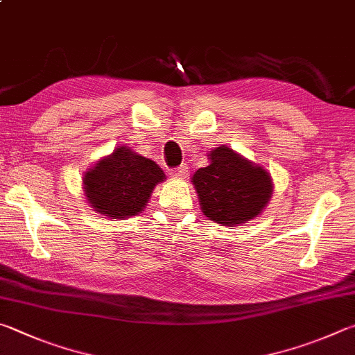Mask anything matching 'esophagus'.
Wrapping results in <instances>:
<instances>
[{"label":"esophagus","mask_w":355,"mask_h":355,"mask_svg":"<svg viewBox=\"0 0 355 355\" xmlns=\"http://www.w3.org/2000/svg\"><path fill=\"white\" fill-rule=\"evenodd\" d=\"M186 173H188V166H186V164L178 166V167H175V169L171 171V175L175 177V178H184Z\"/></svg>","instance_id":"34e87169"}]
</instances>
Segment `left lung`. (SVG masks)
<instances>
[{
	"label": "left lung",
	"mask_w": 355,
	"mask_h": 355,
	"mask_svg": "<svg viewBox=\"0 0 355 355\" xmlns=\"http://www.w3.org/2000/svg\"><path fill=\"white\" fill-rule=\"evenodd\" d=\"M209 159L192 177L203 214L228 227L259 214L273 192L267 171L225 146L212 150Z\"/></svg>",
	"instance_id": "8db88e82"
}]
</instances>
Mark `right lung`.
<instances>
[{"mask_svg":"<svg viewBox=\"0 0 355 355\" xmlns=\"http://www.w3.org/2000/svg\"><path fill=\"white\" fill-rule=\"evenodd\" d=\"M164 172L152 159L118 147L85 173V194L93 208L108 217L137 216L149 200Z\"/></svg>","mask_w":355,"mask_h":355,"instance_id":"1","label":"right lung"}]
</instances>
